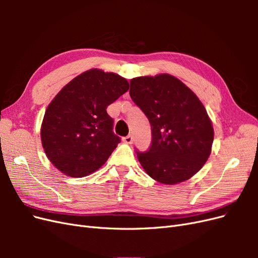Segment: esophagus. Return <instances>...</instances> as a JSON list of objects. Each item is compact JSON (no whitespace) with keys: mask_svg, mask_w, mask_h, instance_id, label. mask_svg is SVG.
Here are the masks:
<instances>
[{"mask_svg":"<svg viewBox=\"0 0 258 258\" xmlns=\"http://www.w3.org/2000/svg\"><path fill=\"white\" fill-rule=\"evenodd\" d=\"M122 142L123 143H126V144H132L134 143V137L132 136H127V137H124V138H122Z\"/></svg>","mask_w":258,"mask_h":258,"instance_id":"34e87169","label":"esophagus"}]
</instances>
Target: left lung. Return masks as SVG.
I'll return each mask as SVG.
<instances>
[{
    "label": "left lung",
    "mask_w": 258,
    "mask_h": 258,
    "mask_svg": "<svg viewBox=\"0 0 258 258\" xmlns=\"http://www.w3.org/2000/svg\"><path fill=\"white\" fill-rule=\"evenodd\" d=\"M129 93L152 126L150 150L137 152L145 172L167 185L189 179L207 162L214 139L212 121L199 98L166 73L135 77Z\"/></svg>",
    "instance_id": "8db88e82"
}]
</instances>
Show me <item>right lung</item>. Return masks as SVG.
Returning <instances> with one entry per match:
<instances>
[{
  "mask_svg": "<svg viewBox=\"0 0 258 258\" xmlns=\"http://www.w3.org/2000/svg\"><path fill=\"white\" fill-rule=\"evenodd\" d=\"M129 89L126 79L90 69L68 83L45 112L41 126L44 152L52 165L71 177L102 167L120 142L106 107Z\"/></svg>",
  "mask_w": 258,
  "mask_h": 258,
  "instance_id": "add662e5",
  "label": "right lung"
}]
</instances>
